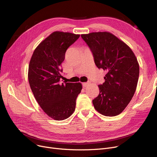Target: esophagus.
<instances>
[{
    "label": "esophagus",
    "instance_id": "34e87169",
    "mask_svg": "<svg viewBox=\"0 0 157 157\" xmlns=\"http://www.w3.org/2000/svg\"><path fill=\"white\" fill-rule=\"evenodd\" d=\"M88 85V83H82V85H83V87L84 88H85V87H86V86Z\"/></svg>",
    "mask_w": 157,
    "mask_h": 157
}]
</instances>
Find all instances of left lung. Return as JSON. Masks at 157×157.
Wrapping results in <instances>:
<instances>
[{"mask_svg": "<svg viewBox=\"0 0 157 157\" xmlns=\"http://www.w3.org/2000/svg\"><path fill=\"white\" fill-rule=\"evenodd\" d=\"M91 50L98 69L106 71L105 82L98 85L99 94L92 101L95 109L107 117L120 114L136 92L139 65L132 49L107 32L81 34Z\"/></svg>", "mask_w": 157, "mask_h": 157, "instance_id": "1", "label": "left lung"}]
</instances>
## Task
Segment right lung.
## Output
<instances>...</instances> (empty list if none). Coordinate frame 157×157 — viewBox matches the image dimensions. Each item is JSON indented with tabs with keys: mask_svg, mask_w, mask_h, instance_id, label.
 I'll list each match as a JSON object with an SVG mask.
<instances>
[{
	"mask_svg": "<svg viewBox=\"0 0 157 157\" xmlns=\"http://www.w3.org/2000/svg\"><path fill=\"white\" fill-rule=\"evenodd\" d=\"M79 36L54 32L38 45L30 61L28 78L32 93L40 108L55 120L67 119L74 113L82 89L80 83H60L65 52Z\"/></svg>",
	"mask_w": 157,
	"mask_h": 157,
	"instance_id": "right-lung-1",
	"label": "right lung"
}]
</instances>
